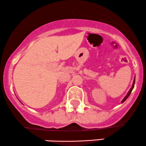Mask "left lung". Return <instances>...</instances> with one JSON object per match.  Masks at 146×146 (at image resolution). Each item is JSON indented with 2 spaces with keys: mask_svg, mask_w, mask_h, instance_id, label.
<instances>
[{
  "mask_svg": "<svg viewBox=\"0 0 146 146\" xmlns=\"http://www.w3.org/2000/svg\"><path fill=\"white\" fill-rule=\"evenodd\" d=\"M135 79H134V81H133V83H132V87H131V88H130V90H129V91H128V93H127V95H125V98H123V100H122V101H121V103H123V102H125V100H126V99L128 98V97H129V95H130V93H131L132 90V89H133V88H134V86H135Z\"/></svg>",
  "mask_w": 146,
  "mask_h": 146,
  "instance_id": "1",
  "label": "left lung"
}]
</instances>
